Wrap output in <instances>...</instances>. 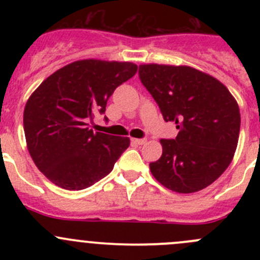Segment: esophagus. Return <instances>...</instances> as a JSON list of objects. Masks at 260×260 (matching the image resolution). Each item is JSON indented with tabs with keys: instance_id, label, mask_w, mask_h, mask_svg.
<instances>
[{
	"instance_id": "1",
	"label": "esophagus",
	"mask_w": 260,
	"mask_h": 260,
	"mask_svg": "<svg viewBox=\"0 0 260 260\" xmlns=\"http://www.w3.org/2000/svg\"><path fill=\"white\" fill-rule=\"evenodd\" d=\"M131 142L132 143H135V145H145V143L147 142V140L146 138H132V140H131Z\"/></svg>"
}]
</instances>
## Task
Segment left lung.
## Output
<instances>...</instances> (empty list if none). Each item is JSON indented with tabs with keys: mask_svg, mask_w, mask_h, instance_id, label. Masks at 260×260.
I'll return each mask as SVG.
<instances>
[{
	"mask_svg": "<svg viewBox=\"0 0 260 260\" xmlns=\"http://www.w3.org/2000/svg\"><path fill=\"white\" fill-rule=\"evenodd\" d=\"M140 79L179 135L161 140L162 156L152 175L175 192L208 187L228 169L240 131L239 107L226 86L190 67L140 65Z\"/></svg>",
	"mask_w": 260,
	"mask_h": 260,
	"instance_id": "8db88e82",
	"label": "left lung"
}]
</instances>
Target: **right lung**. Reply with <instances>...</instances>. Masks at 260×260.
<instances>
[{"instance_id": "right-lung-1", "label": "right lung", "mask_w": 260, "mask_h": 260, "mask_svg": "<svg viewBox=\"0 0 260 260\" xmlns=\"http://www.w3.org/2000/svg\"><path fill=\"white\" fill-rule=\"evenodd\" d=\"M136 73L133 62L78 60L56 70L31 94L23 111L26 143L52 183L83 190L113 170L129 138L94 132L88 122L106 112L115 88Z\"/></svg>"}]
</instances>
